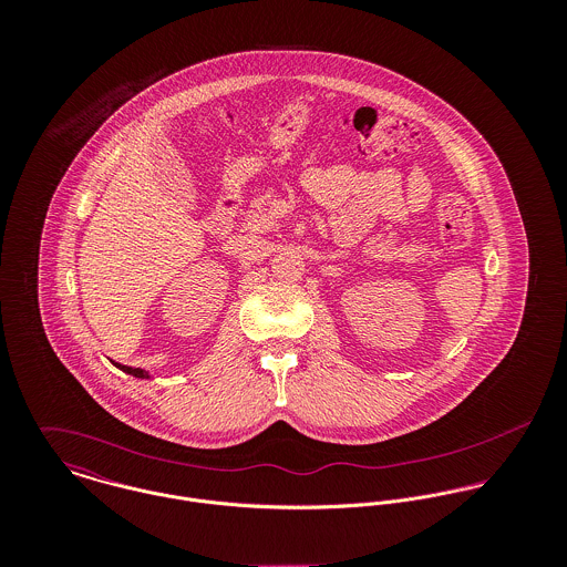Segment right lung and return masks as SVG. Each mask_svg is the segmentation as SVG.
Returning <instances> with one entry per match:
<instances>
[{
	"label": "right lung",
	"mask_w": 567,
	"mask_h": 567,
	"mask_svg": "<svg viewBox=\"0 0 567 567\" xmlns=\"http://www.w3.org/2000/svg\"><path fill=\"white\" fill-rule=\"evenodd\" d=\"M115 367H117L120 371H124V373L133 375V378H140V380H151V373H148V371H144V369H133V367H126V364H117V362H115Z\"/></svg>",
	"instance_id": "right-lung-1"
}]
</instances>
